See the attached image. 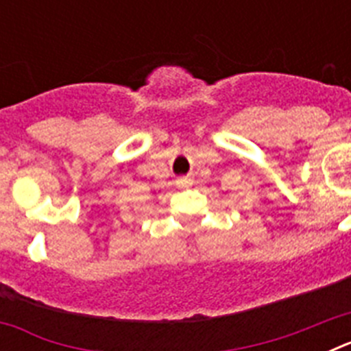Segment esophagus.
I'll list each match as a JSON object with an SVG mask.
<instances>
[{"label":"esophagus","instance_id":"obj_1","mask_svg":"<svg viewBox=\"0 0 351 351\" xmlns=\"http://www.w3.org/2000/svg\"><path fill=\"white\" fill-rule=\"evenodd\" d=\"M176 184H178L179 188H190V186H191V179L188 178V176H182V178H178Z\"/></svg>","mask_w":351,"mask_h":351}]
</instances>
